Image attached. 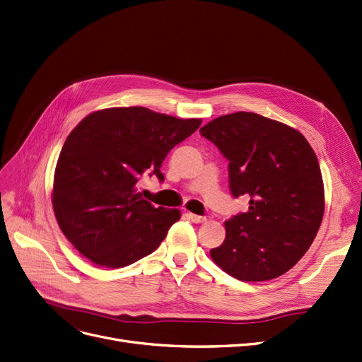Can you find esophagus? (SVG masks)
Instances as JSON below:
<instances>
[{"label":"esophagus","instance_id":"obj_1","mask_svg":"<svg viewBox=\"0 0 362 362\" xmlns=\"http://www.w3.org/2000/svg\"><path fill=\"white\" fill-rule=\"evenodd\" d=\"M187 217H189V220L194 223H204L207 220L204 216H198V214H194V213H187Z\"/></svg>","mask_w":362,"mask_h":362}]
</instances>
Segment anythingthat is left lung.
Returning a JSON list of instances; mask_svg holds the SVG:
<instances>
[{"label":"left lung","instance_id":"left-lung-1","mask_svg":"<svg viewBox=\"0 0 362 362\" xmlns=\"http://www.w3.org/2000/svg\"><path fill=\"white\" fill-rule=\"evenodd\" d=\"M199 132L229 161L232 195L250 197L248 211L225 222V241L210 250L213 262L247 282L286 274L322 222L324 183L315 152L302 133L253 112L222 115Z\"/></svg>","mask_w":362,"mask_h":362}]
</instances>
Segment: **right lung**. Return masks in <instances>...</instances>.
Returning a JSON list of instances; mask_svg holds the SVG:
<instances>
[{"mask_svg":"<svg viewBox=\"0 0 362 362\" xmlns=\"http://www.w3.org/2000/svg\"><path fill=\"white\" fill-rule=\"evenodd\" d=\"M201 125L148 107H109L69 133L54 171L52 202L71 244L103 268H124L160 247L177 209L153 207L137 192L144 176L161 182L167 153Z\"/></svg>","mask_w":362,"mask_h":362,"instance_id":"right-lung-1","label":"right lung"}]
</instances>
